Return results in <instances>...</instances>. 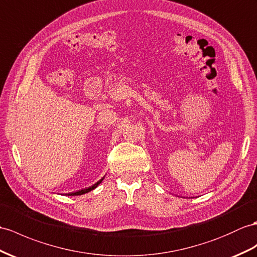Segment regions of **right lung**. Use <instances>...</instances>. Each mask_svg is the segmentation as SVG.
I'll use <instances>...</instances> for the list:
<instances>
[{"mask_svg": "<svg viewBox=\"0 0 257 257\" xmlns=\"http://www.w3.org/2000/svg\"><path fill=\"white\" fill-rule=\"evenodd\" d=\"M103 180V178L101 179V180H99L97 183H95L93 184L92 186H89V187H87V189H83V190H79V191H77V192H73V193H68V194H66V195H68V196H75V195H83V194H85V193H88V192H90L91 190H93V189H96V187L101 183V181Z\"/></svg>", "mask_w": 257, "mask_h": 257, "instance_id": "1", "label": "right lung"}]
</instances>
